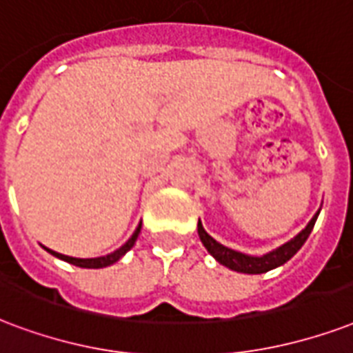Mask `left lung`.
I'll return each mask as SVG.
<instances>
[{
  "instance_id": "left-lung-1",
  "label": "left lung",
  "mask_w": 353,
  "mask_h": 353,
  "mask_svg": "<svg viewBox=\"0 0 353 353\" xmlns=\"http://www.w3.org/2000/svg\"><path fill=\"white\" fill-rule=\"evenodd\" d=\"M319 212H314V216L309 220V224L303 228L294 239H290L289 242H285L281 246H278L272 252H268L265 255H248V254H242V252H236V250H231L224 244H220L219 241H214L205 230H203V225L201 222H198V235H200L201 244L205 246V250L209 254L214 257V259L219 261L220 265L228 266L231 270H235V272L241 274H265L268 270H274V268H278V266L285 265L290 257H294V254L298 250L302 248L303 242L307 241V236L311 235V231H313V225L319 219Z\"/></svg>"
}]
</instances>
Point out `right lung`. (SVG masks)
Returning <instances> with one entry per match:
<instances>
[{"label":"right lung","mask_w":353,"mask_h":353,"mask_svg":"<svg viewBox=\"0 0 353 353\" xmlns=\"http://www.w3.org/2000/svg\"><path fill=\"white\" fill-rule=\"evenodd\" d=\"M141 228H142V222L139 225H137V230H134V233L131 236H129V241L123 244V246H120L118 250H114L112 254H107L103 255V257H92V259H77V257H70V255H63L59 254V252H53V250L46 248V246H42V248L48 252V254L55 255L57 259H63L66 261V263H70V265H75V266H81V268H105V266H111L114 265L118 259H122L123 255L128 254L129 250L133 248L134 242H137V239H139V233H141Z\"/></svg>","instance_id":"add662e5"}]
</instances>
